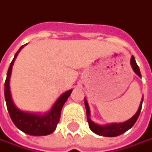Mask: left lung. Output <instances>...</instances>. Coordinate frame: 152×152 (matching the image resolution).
Instances as JSON below:
<instances>
[{
    "instance_id": "8db88e82",
    "label": "left lung",
    "mask_w": 152,
    "mask_h": 152,
    "mask_svg": "<svg viewBox=\"0 0 152 152\" xmlns=\"http://www.w3.org/2000/svg\"><path fill=\"white\" fill-rule=\"evenodd\" d=\"M131 66L132 68L134 73L139 77H141V73L139 70L138 64L135 61V58L133 56H132L131 58ZM144 98H142L141 102L139 105L137 113L131 118L128 121L122 122V123H111V124H107V125H99L97 123H94V121L90 119V109H89V106L88 104V102L84 98V104L85 107H86V113H87V120L88 123V126L90 130L94 132L97 135L100 136H104V137H116L121 135L122 133L126 132V131L131 129L133 125L135 124V122L138 120L139 113L141 111V107H142V103H143Z\"/></svg>"
}]
</instances>
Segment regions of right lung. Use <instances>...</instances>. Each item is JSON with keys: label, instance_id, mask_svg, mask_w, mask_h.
Masks as SVG:
<instances>
[{"label": "right lung", "instance_id": "obj_1", "mask_svg": "<svg viewBox=\"0 0 152 152\" xmlns=\"http://www.w3.org/2000/svg\"><path fill=\"white\" fill-rule=\"evenodd\" d=\"M25 45H22L14 55L13 61L8 68L7 78L5 82V100L7 102V111L9 113L10 118L13 121L16 127L23 132L31 136H45L52 133L57 128V125L60 120L61 111L63 106L66 102L69 96L70 95L72 89H69L63 94H61L56 102L53 104L51 108L47 113H30L23 111L18 108L14 104L11 90H10V77L12 74V69L14 61L17 58L19 52L21 50Z\"/></svg>", "mask_w": 152, "mask_h": 152}]
</instances>
